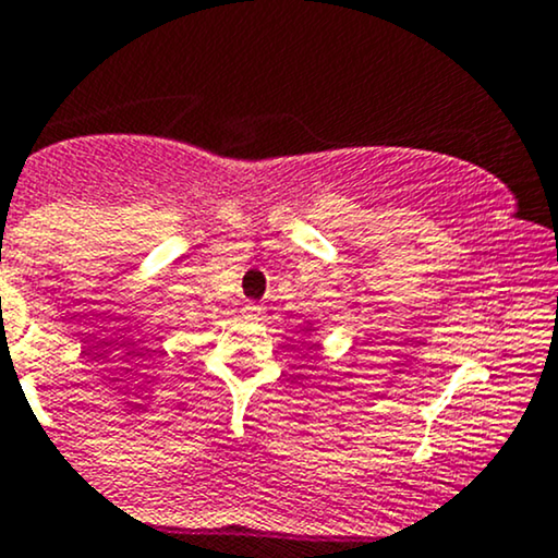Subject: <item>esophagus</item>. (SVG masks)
I'll list each match as a JSON object with an SVG mask.
<instances>
[{"instance_id": "1", "label": "esophagus", "mask_w": 558, "mask_h": 558, "mask_svg": "<svg viewBox=\"0 0 558 558\" xmlns=\"http://www.w3.org/2000/svg\"><path fill=\"white\" fill-rule=\"evenodd\" d=\"M243 312H246L248 317L259 319L262 315H265V306H262V304H246V306H243Z\"/></svg>"}]
</instances>
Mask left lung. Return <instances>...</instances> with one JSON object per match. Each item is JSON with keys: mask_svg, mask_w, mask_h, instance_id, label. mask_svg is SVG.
<instances>
[{"mask_svg": "<svg viewBox=\"0 0 558 558\" xmlns=\"http://www.w3.org/2000/svg\"><path fill=\"white\" fill-rule=\"evenodd\" d=\"M304 332H315V323H306L304 325Z\"/></svg>", "mask_w": 558, "mask_h": 558, "instance_id": "1", "label": "left lung"}]
</instances>
